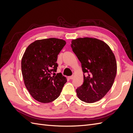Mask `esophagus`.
Returning <instances> with one entry per match:
<instances>
[{
    "label": "esophagus",
    "instance_id": "34e87169",
    "mask_svg": "<svg viewBox=\"0 0 133 133\" xmlns=\"http://www.w3.org/2000/svg\"><path fill=\"white\" fill-rule=\"evenodd\" d=\"M74 76L73 75H71V76H69V79H73L74 78Z\"/></svg>",
    "mask_w": 133,
    "mask_h": 133
}]
</instances>
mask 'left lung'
Instances as JSON below:
<instances>
[{"label": "left lung", "instance_id": "8db88e82", "mask_svg": "<svg viewBox=\"0 0 133 133\" xmlns=\"http://www.w3.org/2000/svg\"><path fill=\"white\" fill-rule=\"evenodd\" d=\"M71 47L82 64L84 83L76 89L83 102L102 99L114 83L117 71L115 55L107 44L96 38L72 40Z\"/></svg>", "mask_w": 133, "mask_h": 133}]
</instances>
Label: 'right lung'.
I'll return each mask as SVG.
<instances>
[{
  "label": "right lung",
  "instance_id": "1",
  "mask_svg": "<svg viewBox=\"0 0 133 133\" xmlns=\"http://www.w3.org/2000/svg\"><path fill=\"white\" fill-rule=\"evenodd\" d=\"M65 44V41L57 38L38 40L24 53L21 63L24 82L32 97L39 102L57 99L67 81L61 73H54L58 66V55Z\"/></svg>",
  "mask_w": 133,
  "mask_h": 133
}]
</instances>
